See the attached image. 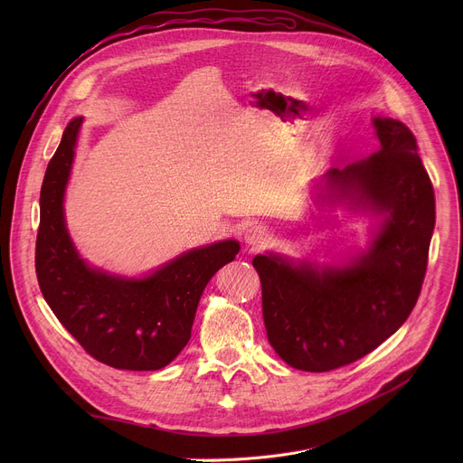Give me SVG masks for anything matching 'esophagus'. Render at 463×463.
Wrapping results in <instances>:
<instances>
[{"mask_svg":"<svg viewBox=\"0 0 463 463\" xmlns=\"http://www.w3.org/2000/svg\"><path fill=\"white\" fill-rule=\"evenodd\" d=\"M270 238V229L264 227V225H250L244 232V240L248 246H262L266 240Z\"/></svg>","mask_w":463,"mask_h":463,"instance_id":"1","label":"esophagus"}]
</instances>
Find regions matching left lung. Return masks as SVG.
Returning <instances> with one entry per match:
<instances>
[{
  "label": "left lung",
  "instance_id": "8db88e82",
  "mask_svg": "<svg viewBox=\"0 0 463 463\" xmlns=\"http://www.w3.org/2000/svg\"><path fill=\"white\" fill-rule=\"evenodd\" d=\"M379 152L326 173L332 203L384 213L366 253L345 266L257 255L262 317L274 351L302 372H330L366 356L415 307L428 269L435 194L411 129L373 118Z\"/></svg>",
  "mask_w": 463,
  "mask_h": 463
}]
</instances>
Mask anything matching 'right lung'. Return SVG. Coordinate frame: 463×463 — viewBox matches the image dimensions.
<instances>
[{
	"mask_svg": "<svg viewBox=\"0 0 463 463\" xmlns=\"http://www.w3.org/2000/svg\"><path fill=\"white\" fill-rule=\"evenodd\" d=\"M82 118L69 121L46 166L35 272L41 293L58 321L84 351L116 370L152 372L187 345L204 287L240 251L236 240L191 250L142 279L90 269L69 238L63 193Z\"/></svg>",
	"mask_w": 463,
	"mask_h": 463,
	"instance_id": "1",
	"label": "right lung"
}]
</instances>
